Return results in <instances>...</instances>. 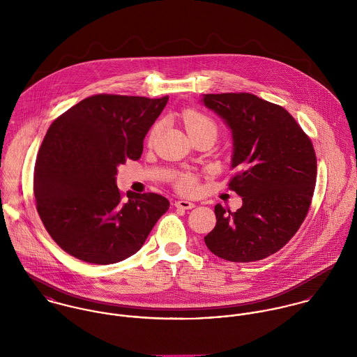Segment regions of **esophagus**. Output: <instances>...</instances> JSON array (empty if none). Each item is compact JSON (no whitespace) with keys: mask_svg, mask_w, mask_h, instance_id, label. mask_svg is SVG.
<instances>
[{"mask_svg":"<svg viewBox=\"0 0 357 357\" xmlns=\"http://www.w3.org/2000/svg\"><path fill=\"white\" fill-rule=\"evenodd\" d=\"M174 206L177 207V208H183V210H190V208H192V207H195V204H192V202H188V201H176L174 202Z\"/></svg>","mask_w":357,"mask_h":357,"instance_id":"obj_1","label":"esophagus"}]
</instances>
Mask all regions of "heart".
I'll use <instances>...</instances> for the list:
<instances>
[{"label":"heart","mask_w":357,"mask_h":357,"mask_svg":"<svg viewBox=\"0 0 357 357\" xmlns=\"http://www.w3.org/2000/svg\"><path fill=\"white\" fill-rule=\"evenodd\" d=\"M181 121L185 126V130L187 133L191 136V135H195V133H199V132H204V130H211L214 133H217V126L214 123V121L211 118H208L207 115H204V112L201 111H197V109H185L181 115ZM156 126L151 130V135H150V139H153L156 133ZM176 185L180 191L183 192H191L194 191L195 185H197V181H195V177L190 173H185V174H181L178 177V180L176 181Z\"/></svg>","instance_id":"1"}]
</instances>
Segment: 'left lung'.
I'll return each instance as SVG.
<instances>
[{"label": "left lung", "mask_w": 357, "mask_h": 357, "mask_svg": "<svg viewBox=\"0 0 357 357\" xmlns=\"http://www.w3.org/2000/svg\"><path fill=\"white\" fill-rule=\"evenodd\" d=\"M201 102L231 129L235 174L228 185L243 201L235 213L215 204L217 222L204 243L232 262L266 258L305 220L316 184L312 142L283 107L252 93H208Z\"/></svg>", "instance_id": "8db88e82"}]
</instances>
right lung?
Instances as JSON below:
<instances>
[{"label":"right lung","instance_id":"right-lung-1","mask_svg":"<svg viewBox=\"0 0 357 357\" xmlns=\"http://www.w3.org/2000/svg\"><path fill=\"white\" fill-rule=\"evenodd\" d=\"M169 96L95 95L53 121L34 167L37 211L52 239L70 255L115 264L144 245L169 208L158 194L116 187V167L137 160Z\"/></svg>","mask_w":357,"mask_h":357}]
</instances>
